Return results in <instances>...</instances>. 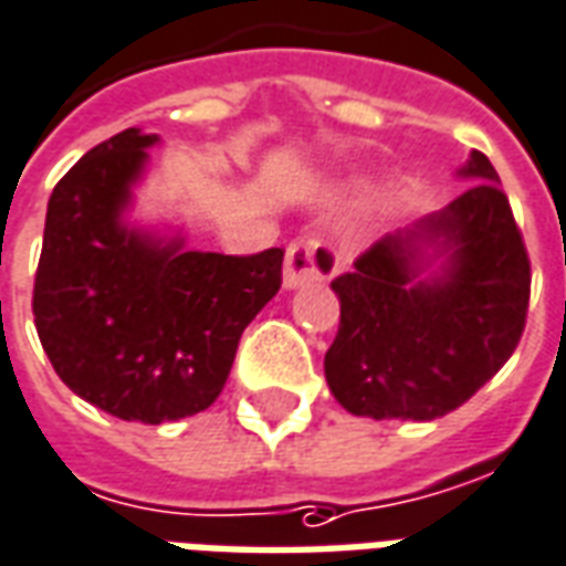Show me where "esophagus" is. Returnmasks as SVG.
<instances>
[{"label":"esophagus","instance_id":"1","mask_svg":"<svg viewBox=\"0 0 566 566\" xmlns=\"http://www.w3.org/2000/svg\"><path fill=\"white\" fill-rule=\"evenodd\" d=\"M338 271V255L323 240H295L283 262V290H298Z\"/></svg>","mask_w":566,"mask_h":566}]
</instances>
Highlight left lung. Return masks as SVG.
Wrapping results in <instances>:
<instances>
[{
    "instance_id": "left-lung-1",
    "label": "left lung",
    "mask_w": 566,
    "mask_h": 566,
    "mask_svg": "<svg viewBox=\"0 0 566 566\" xmlns=\"http://www.w3.org/2000/svg\"><path fill=\"white\" fill-rule=\"evenodd\" d=\"M457 179L472 186L332 280L340 326L323 368L356 418H442L518 347L531 262L500 176L482 151H469Z\"/></svg>"
}]
</instances>
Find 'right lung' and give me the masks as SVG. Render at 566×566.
<instances>
[{
    "label": "right lung",
    "mask_w": 566,
    "mask_h": 566,
    "mask_svg": "<svg viewBox=\"0 0 566 566\" xmlns=\"http://www.w3.org/2000/svg\"><path fill=\"white\" fill-rule=\"evenodd\" d=\"M158 143L127 127L60 179L33 290L35 332L60 380L139 423L191 418L219 399L283 268V250H188L182 226L134 219Z\"/></svg>",
    "instance_id": "obj_1"
}]
</instances>
